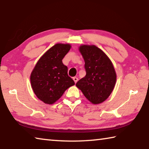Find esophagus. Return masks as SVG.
I'll use <instances>...</instances> for the list:
<instances>
[{
  "label": "esophagus",
  "instance_id": "1",
  "mask_svg": "<svg viewBox=\"0 0 149 149\" xmlns=\"http://www.w3.org/2000/svg\"><path fill=\"white\" fill-rule=\"evenodd\" d=\"M73 79H74L75 84H76L77 81H78V78L76 77H73Z\"/></svg>",
  "mask_w": 149,
  "mask_h": 149
}]
</instances>
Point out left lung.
I'll return each mask as SVG.
<instances>
[{
	"label": "left lung",
	"instance_id": "8db88e82",
	"mask_svg": "<svg viewBox=\"0 0 149 149\" xmlns=\"http://www.w3.org/2000/svg\"><path fill=\"white\" fill-rule=\"evenodd\" d=\"M79 50L84 59L86 75L75 85L92 104H100L108 99L115 87L116 74L114 65L95 45H82Z\"/></svg>",
	"mask_w": 149,
	"mask_h": 149
}]
</instances>
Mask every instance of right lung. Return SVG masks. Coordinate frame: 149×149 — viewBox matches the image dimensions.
<instances>
[{
  "label": "right lung",
  "instance_id": "right-lung-1",
  "mask_svg": "<svg viewBox=\"0 0 149 149\" xmlns=\"http://www.w3.org/2000/svg\"><path fill=\"white\" fill-rule=\"evenodd\" d=\"M70 44L57 43L40 58L30 75L32 89L45 104L56 102L75 83L68 75L62 59L71 49Z\"/></svg>",
  "mask_w": 149,
  "mask_h": 149
}]
</instances>
